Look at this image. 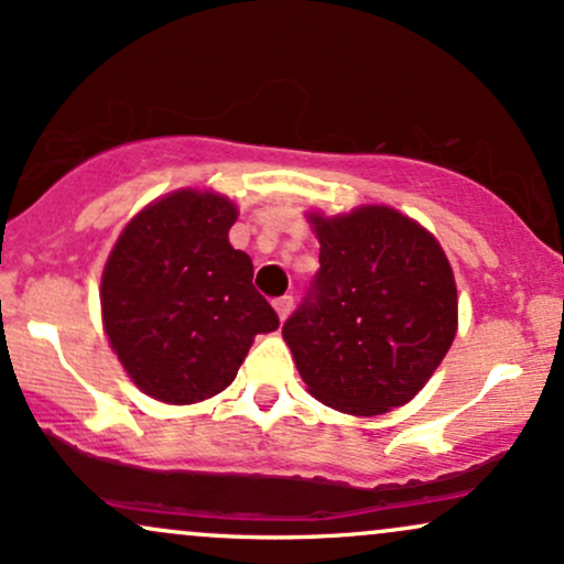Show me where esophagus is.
Instances as JSON below:
<instances>
[{
  "label": "esophagus",
  "instance_id": "obj_1",
  "mask_svg": "<svg viewBox=\"0 0 564 564\" xmlns=\"http://www.w3.org/2000/svg\"><path fill=\"white\" fill-rule=\"evenodd\" d=\"M273 307H275L278 318H281V321H286V318H289V313H291V307H294V296H291V294H283V296H278V300L273 302Z\"/></svg>",
  "mask_w": 564,
  "mask_h": 564
}]
</instances>
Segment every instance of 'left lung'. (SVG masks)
<instances>
[{
    "mask_svg": "<svg viewBox=\"0 0 564 564\" xmlns=\"http://www.w3.org/2000/svg\"><path fill=\"white\" fill-rule=\"evenodd\" d=\"M310 223L321 268L283 323L304 384L355 416L408 403L456 336V283L443 249L390 206Z\"/></svg>",
    "mask_w": 564,
    "mask_h": 564,
    "instance_id": "8db88e82",
    "label": "left lung"
}]
</instances>
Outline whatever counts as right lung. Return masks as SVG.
<instances>
[{
	"instance_id": "obj_1",
	"label": "right lung",
	"mask_w": 564,
	"mask_h": 564,
	"mask_svg": "<svg viewBox=\"0 0 564 564\" xmlns=\"http://www.w3.org/2000/svg\"><path fill=\"white\" fill-rule=\"evenodd\" d=\"M236 206L180 191L145 206L102 273V323L134 384L164 403H198L236 379L278 315L254 289L249 254L228 241Z\"/></svg>"
}]
</instances>
